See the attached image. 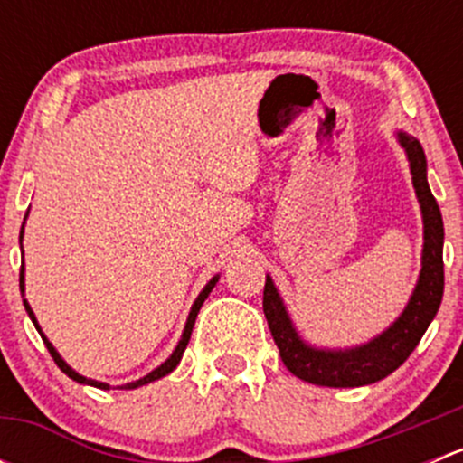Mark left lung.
<instances>
[{"instance_id":"left-lung-1","label":"left lung","mask_w":463,"mask_h":463,"mask_svg":"<svg viewBox=\"0 0 463 463\" xmlns=\"http://www.w3.org/2000/svg\"><path fill=\"white\" fill-rule=\"evenodd\" d=\"M396 141L405 149L414 193L423 217L421 270L408 305L399 318L367 343L356 347H316L307 343L293 325L287 305L266 275L264 316L270 335L279 349L284 365L293 376L322 387L372 385L399 370L437 316L443 298V219L428 185V161L421 143L403 129H396Z\"/></svg>"}]
</instances>
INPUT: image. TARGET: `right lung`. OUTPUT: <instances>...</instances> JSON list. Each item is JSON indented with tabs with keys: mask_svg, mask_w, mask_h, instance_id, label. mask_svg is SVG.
<instances>
[{
	"mask_svg": "<svg viewBox=\"0 0 463 463\" xmlns=\"http://www.w3.org/2000/svg\"><path fill=\"white\" fill-rule=\"evenodd\" d=\"M26 217H29V210H26ZM26 217H24V223H26ZM24 223H22V231H20V249H22V240H24ZM217 282H219V275H214V278L210 279V282L205 284V287L202 288V293H199V296H197V300H194V305L190 307V314H188V320H185L184 334H181V340H179V343H176L175 352L170 354V358H165V363H161V365H158L156 370H152V372H149V374H145L143 378H138V381H132V383H125V385H118L120 390H137V387H141V385H147V383H154V381H158V378L167 376V374H170V372H175V370H176V365H179V363H181V356H184L185 347H188V343H190V335H193V326H194V320H197V314H199V309H202V305H203V302H205V298L210 296V291H213V288H214V284H217ZM20 291H22V298H24V249H22ZM24 309H26V314H29V318L33 320V325H35V329L40 331L42 340H44L46 349H49V354H51V356H53L55 365H58L60 370L64 372V374H67L69 378H73V381H76V383H82V385H91V387H100V390H109V387H111L109 383H102V381H96V378H87V376L78 374V372L73 370V367L69 365V363L64 361L62 356H60V354H58V349L53 347V343H51V340L46 338V335H44V331H42V326L37 325V318H35V314H33L31 305H29V302H26V298H24Z\"/></svg>",
	"mask_w": 463,
	"mask_h": 463,
	"instance_id": "add662e5",
	"label": "right lung"
}]
</instances>
